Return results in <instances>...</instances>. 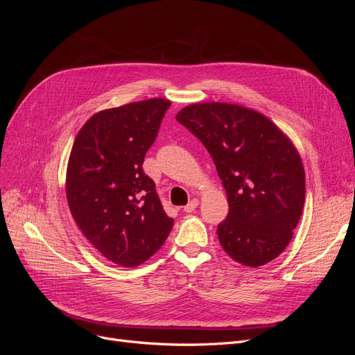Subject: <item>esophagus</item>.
<instances>
[{
	"label": "esophagus",
	"mask_w": 355,
	"mask_h": 355,
	"mask_svg": "<svg viewBox=\"0 0 355 355\" xmlns=\"http://www.w3.org/2000/svg\"><path fill=\"white\" fill-rule=\"evenodd\" d=\"M197 206H198V200H197V198H193V200L187 204V206L184 207V211H185V213H191V211H194V210L197 209Z\"/></svg>",
	"instance_id": "obj_1"
}]
</instances>
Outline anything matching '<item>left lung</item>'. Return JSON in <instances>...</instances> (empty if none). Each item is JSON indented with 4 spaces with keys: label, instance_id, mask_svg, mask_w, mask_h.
I'll return each instance as SVG.
<instances>
[{
    "label": "left lung",
    "instance_id": "obj_1",
    "mask_svg": "<svg viewBox=\"0 0 355 355\" xmlns=\"http://www.w3.org/2000/svg\"><path fill=\"white\" fill-rule=\"evenodd\" d=\"M177 121L210 153L229 214L217 226L221 248L257 268L281 254L300 223L305 171L292 141L257 110L225 102L193 103Z\"/></svg>",
    "mask_w": 355,
    "mask_h": 355
}]
</instances>
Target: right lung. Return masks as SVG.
Listing matches in <instances>:
<instances>
[{
    "label": "right lung",
    "instance_id": "add662e5",
    "mask_svg": "<svg viewBox=\"0 0 355 355\" xmlns=\"http://www.w3.org/2000/svg\"><path fill=\"white\" fill-rule=\"evenodd\" d=\"M171 102L146 99L90 116L73 142L66 173L70 213L110 262L135 268L170 234L168 217L142 164Z\"/></svg>",
    "mask_w": 355,
    "mask_h": 355
}]
</instances>
